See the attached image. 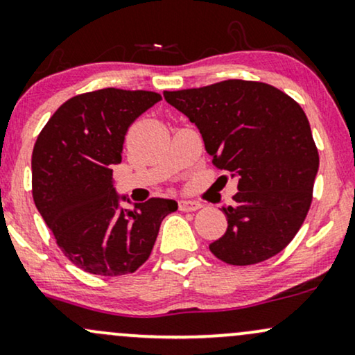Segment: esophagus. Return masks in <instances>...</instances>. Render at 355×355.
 <instances>
[{
  "instance_id": "obj_1",
  "label": "esophagus",
  "mask_w": 355,
  "mask_h": 355,
  "mask_svg": "<svg viewBox=\"0 0 355 355\" xmlns=\"http://www.w3.org/2000/svg\"><path fill=\"white\" fill-rule=\"evenodd\" d=\"M202 204L199 201H179V209L184 212H193L201 209Z\"/></svg>"
}]
</instances>
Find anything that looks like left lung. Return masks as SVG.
<instances>
[{"label": "left lung", "instance_id": "8db88e82", "mask_svg": "<svg viewBox=\"0 0 355 355\" xmlns=\"http://www.w3.org/2000/svg\"><path fill=\"white\" fill-rule=\"evenodd\" d=\"M164 99L198 126L212 164L239 179L234 202L223 207L227 231L211 252L231 266L281 252L309 212L319 169L302 107L277 87L243 79L164 91Z\"/></svg>", "mask_w": 355, "mask_h": 355}]
</instances>
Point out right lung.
<instances>
[{
	"label": "right lung",
	"mask_w": 355,
	"mask_h": 355,
	"mask_svg": "<svg viewBox=\"0 0 355 355\" xmlns=\"http://www.w3.org/2000/svg\"><path fill=\"white\" fill-rule=\"evenodd\" d=\"M161 101L153 91L106 87L58 107L31 156L33 199L68 259L96 276L136 272L151 256L161 223L178 209L151 198L119 209L112 166L121 162L129 126Z\"/></svg>",
	"instance_id": "add662e5"
}]
</instances>
